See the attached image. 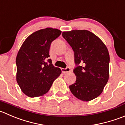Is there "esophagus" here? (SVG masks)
Instances as JSON below:
<instances>
[{
	"instance_id": "obj_1",
	"label": "esophagus",
	"mask_w": 125,
	"mask_h": 125,
	"mask_svg": "<svg viewBox=\"0 0 125 125\" xmlns=\"http://www.w3.org/2000/svg\"><path fill=\"white\" fill-rule=\"evenodd\" d=\"M61 70H62V72L63 73H64L70 72V69L69 67H67V68H65V69L62 68V69H61Z\"/></svg>"
}]
</instances>
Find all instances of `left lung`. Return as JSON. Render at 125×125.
Instances as JSON below:
<instances>
[{
    "instance_id": "8db88e82",
    "label": "left lung",
    "mask_w": 125,
    "mask_h": 125,
    "mask_svg": "<svg viewBox=\"0 0 125 125\" xmlns=\"http://www.w3.org/2000/svg\"><path fill=\"white\" fill-rule=\"evenodd\" d=\"M62 35L72 48L78 65L73 70L76 80L69 86L70 91L83 102L92 100L102 93L108 81V50L97 36L88 30H74L62 32Z\"/></svg>"
}]
</instances>
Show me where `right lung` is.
<instances>
[{
  "label": "right lung",
  "mask_w": 125,
  "mask_h": 125,
  "mask_svg": "<svg viewBox=\"0 0 125 125\" xmlns=\"http://www.w3.org/2000/svg\"><path fill=\"white\" fill-rule=\"evenodd\" d=\"M61 33L56 28L39 30L30 34L21 45L16 60V81L28 97L44 95L61 73V69L53 66L48 59L52 42Z\"/></svg>",
  "instance_id": "obj_1"
}]
</instances>
